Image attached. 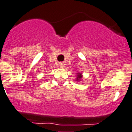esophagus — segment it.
<instances>
[{"mask_svg": "<svg viewBox=\"0 0 132 132\" xmlns=\"http://www.w3.org/2000/svg\"><path fill=\"white\" fill-rule=\"evenodd\" d=\"M63 63H61V64H60V66H61V67H63Z\"/></svg>", "mask_w": 132, "mask_h": 132, "instance_id": "esophagus-1", "label": "esophagus"}]
</instances>
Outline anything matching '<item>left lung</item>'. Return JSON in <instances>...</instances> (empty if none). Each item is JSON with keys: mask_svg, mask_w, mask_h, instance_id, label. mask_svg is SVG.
I'll use <instances>...</instances> for the list:
<instances>
[{"mask_svg": "<svg viewBox=\"0 0 132 132\" xmlns=\"http://www.w3.org/2000/svg\"><path fill=\"white\" fill-rule=\"evenodd\" d=\"M77 80H80V79H81V78H82V76H81V75H77Z\"/></svg>", "mask_w": 132, "mask_h": 132, "instance_id": "left-lung-1", "label": "left lung"}]
</instances>
